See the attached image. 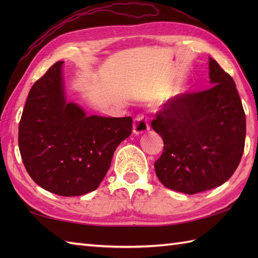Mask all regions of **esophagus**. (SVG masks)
Masks as SVG:
<instances>
[{
	"label": "esophagus",
	"mask_w": 258,
	"mask_h": 258,
	"mask_svg": "<svg viewBox=\"0 0 258 258\" xmlns=\"http://www.w3.org/2000/svg\"><path fill=\"white\" fill-rule=\"evenodd\" d=\"M149 130H150V125H149V122H147V118L143 116V115H139V116H136L133 123V133L136 135H140L147 132Z\"/></svg>",
	"instance_id": "esophagus-1"
}]
</instances>
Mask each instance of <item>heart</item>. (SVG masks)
Instances as JSON below:
<instances>
[{
    "mask_svg": "<svg viewBox=\"0 0 258 258\" xmlns=\"http://www.w3.org/2000/svg\"><path fill=\"white\" fill-rule=\"evenodd\" d=\"M185 90H186V89H184V90H183V91H185Z\"/></svg>",
    "mask_w": 258,
    "mask_h": 258,
    "instance_id": "obj_1",
    "label": "heart"
}]
</instances>
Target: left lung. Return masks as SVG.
<instances>
[{"mask_svg":"<svg viewBox=\"0 0 258 258\" xmlns=\"http://www.w3.org/2000/svg\"><path fill=\"white\" fill-rule=\"evenodd\" d=\"M210 89L168 101L152 120L164 142L155 173L167 188L185 194L221 186L236 171L246 118L232 76L210 57Z\"/></svg>","mask_w":258,"mask_h":258,"instance_id":"left-lung-1","label":"left lung"}]
</instances>
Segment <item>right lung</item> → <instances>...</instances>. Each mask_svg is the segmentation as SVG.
Instances as JSON below:
<instances>
[{
    "mask_svg": "<svg viewBox=\"0 0 258 258\" xmlns=\"http://www.w3.org/2000/svg\"><path fill=\"white\" fill-rule=\"evenodd\" d=\"M57 62L30 90L19 126L22 161L34 182L51 193L80 196L95 190L133 119L87 115L68 102Z\"/></svg>",
    "mask_w": 258,
    "mask_h": 258,
    "instance_id": "obj_1",
    "label": "right lung"
}]
</instances>
